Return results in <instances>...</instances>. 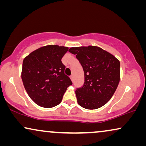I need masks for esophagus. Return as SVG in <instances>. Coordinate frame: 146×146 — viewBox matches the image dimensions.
<instances>
[{
  "label": "esophagus",
  "mask_w": 146,
  "mask_h": 146,
  "mask_svg": "<svg viewBox=\"0 0 146 146\" xmlns=\"http://www.w3.org/2000/svg\"><path fill=\"white\" fill-rule=\"evenodd\" d=\"M70 79L72 80V81L74 80V76L73 75H71L70 76Z\"/></svg>",
  "instance_id": "obj_1"
}]
</instances>
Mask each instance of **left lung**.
Instances as JSON below:
<instances>
[{"instance_id": "8db88e82", "label": "left lung", "mask_w": 146, "mask_h": 146, "mask_svg": "<svg viewBox=\"0 0 146 146\" xmlns=\"http://www.w3.org/2000/svg\"><path fill=\"white\" fill-rule=\"evenodd\" d=\"M84 72V82L76 90L78 104L95 110L105 105L114 94L120 79V63L115 56L93 46L70 48Z\"/></svg>"}]
</instances>
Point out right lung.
<instances>
[{
	"label": "right lung",
	"instance_id": "1",
	"mask_svg": "<svg viewBox=\"0 0 146 146\" xmlns=\"http://www.w3.org/2000/svg\"><path fill=\"white\" fill-rule=\"evenodd\" d=\"M68 50L58 45L46 46L24 59L21 75L24 86L40 106L48 108L58 105L67 88L72 84L61 61Z\"/></svg>",
	"mask_w": 146,
	"mask_h": 146
}]
</instances>
